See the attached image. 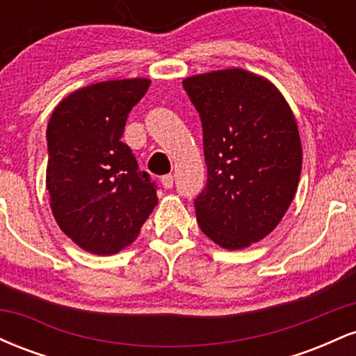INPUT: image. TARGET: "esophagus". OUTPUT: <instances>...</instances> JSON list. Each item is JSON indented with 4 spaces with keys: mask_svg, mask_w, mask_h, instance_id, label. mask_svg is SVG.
Returning a JSON list of instances; mask_svg holds the SVG:
<instances>
[{
    "mask_svg": "<svg viewBox=\"0 0 356 356\" xmlns=\"http://www.w3.org/2000/svg\"><path fill=\"white\" fill-rule=\"evenodd\" d=\"M161 184L164 186V189H172L174 186V175L167 174V175H162L161 177Z\"/></svg>",
    "mask_w": 356,
    "mask_h": 356,
    "instance_id": "esophagus-1",
    "label": "esophagus"
}]
</instances>
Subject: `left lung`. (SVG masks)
<instances>
[{
  "instance_id": "1",
  "label": "left lung",
  "mask_w": 356,
  "mask_h": 356,
  "mask_svg": "<svg viewBox=\"0 0 356 356\" xmlns=\"http://www.w3.org/2000/svg\"><path fill=\"white\" fill-rule=\"evenodd\" d=\"M202 124L207 182L195 197L199 227L226 249L257 243L283 219L300 182V132L271 81L243 68L182 81Z\"/></svg>"
}]
</instances>
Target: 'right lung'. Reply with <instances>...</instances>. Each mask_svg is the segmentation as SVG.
<instances>
[{
    "instance_id": "1",
    "label": "right lung",
    "mask_w": 356,
    "mask_h": 356,
    "mask_svg": "<svg viewBox=\"0 0 356 356\" xmlns=\"http://www.w3.org/2000/svg\"><path fill=\"white\" fill-rule=\"evenodd\" d=\"M150 80H110L70 93L47 129V189L60 229L99 256L134 243L157 204V186L120 140Z\"/></svg>"
}]
</instances>
